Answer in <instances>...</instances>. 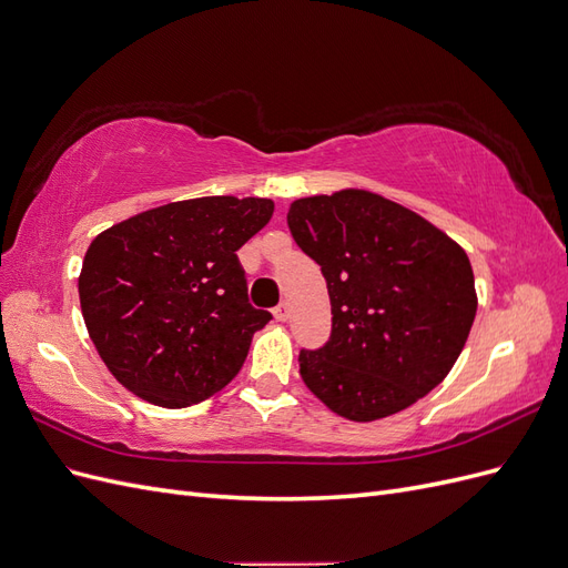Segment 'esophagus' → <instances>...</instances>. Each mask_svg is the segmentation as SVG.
<instances>
[{"label": "esophagus", "mask_w": 568, "mask_h": 568, "mask_svg": "<svg viewBox=\"0 0 568 568\" xmlns=\"http://www.w3.org/2000/svg\"><path fill=\"white\" fill-rule=\"evenodd\" d=\"M288 315H291V307H288V303H280L277 307H274V320L277 322H286L288 320Z\"/></svg>", "instance_id": "esophagus-1"}]
</instances>
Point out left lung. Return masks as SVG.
Here are the masks:
<instances>
[{
	"label": "left lung",
	"mask_w": 568,
	"mask_h": 568,
	"mask_svg": "<svg viewBox=\"0 0 568 568\" xmlns=\"http://www.w3.org/2000/svg\"><path fill=\"white\" fill-rule=\"evenodd\" d=\"M288 230L320 265L332 336L301 351L305 386L336 415L374 422L434 390L476 317L467 253L422 215L363 189L291 203Z\"/></svg>",
	"instance_id": "8db88e82"
}]
</instances>
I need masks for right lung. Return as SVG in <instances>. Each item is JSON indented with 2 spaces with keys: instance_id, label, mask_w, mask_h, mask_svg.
I'll list each match as a JSON object with an SVG mask.
<instances>
[{
  "instance_id": "right-lung-1",
  "label": "right lung",
  "mask_w": 568,
  "mask_h": 568,
  "mask_svg": "<svg viewBox=\"0 0 568 568\" xmlns=\"http://www.w3.org/2000/svg\"><path fill=\"white\" fill-rule=\"evenodd\" d=\"M270 199L203 196L159 205L101 232L78 280L90 338L115 379L161 407L225 388L272 320L248 303L236 251L261 232Z\"/></svg>"
}]
</instances>
